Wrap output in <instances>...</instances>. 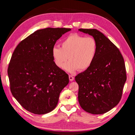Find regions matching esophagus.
Instances as JSON below:
<instances>
[{
    "instance_id": "obj_1",
    "label": "esophagus",
    "mask_w": 135,
    "mask_h": 135,
    "mask_svg": "<svg viewBox=\"0 0 135 135\" xmlns=\"http://www.w3.org/2000/svg\"><path fill=\"white\" fill-rule=\"evenodd\" d=\"M74 77H73L72 75H70L69 76V79H70V81H73V80H74Z\"/></svg>"
}]
</instances>
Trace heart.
Wrapping results in <instances>:
<instances>
[{"instance_id": "1", "label": "heart", "mask_w": 135, "mask_h": 135, "mask_svg": "<svg viewBox=\"0 0 135 135\" xmlns=\"http://www.w3.org/2000/svg\"><path fill=\"white\" fill-rule=\"evenodd\" d=\"M61 45V48L55 46L52 49V58L58 68H62L68 59L70 61L64 68L68 73H74L79 69L84 71L92 65L97 53L94 38L73 34L65 38Z\"/></svg>"}]
</instances>
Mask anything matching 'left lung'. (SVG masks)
Listing matches in <instances>:
<instances>
[{
    "label": "left lung",
    "instance_id": "obj_1",
    "mask_svg": "<svg viewBox=\"0 0 135 135\" xmlns=\"http://www.w3.org/2000/svg\"><path fill=\"white\" fill-rule=\"evenodd\" d=\"M97 43V53L92 65L75 77L79 84L78 99L84 111L102 114L119 103L126 81L124 59L117 47L97 29L80 28Z\"/></svg>",
    "mask_w": 135,
    "mask_h": 135
}]
</instances>
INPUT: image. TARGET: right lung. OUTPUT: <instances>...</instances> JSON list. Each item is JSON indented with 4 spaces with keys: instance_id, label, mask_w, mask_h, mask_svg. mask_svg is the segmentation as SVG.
Returning a JSON list of instances; mask_svg holds the SVG:
<instances>
[{
    "instance_id": "obj_1",
    "label": "right lung",
    "mask_w": 135,
    "mask_h": 135,
    "mask_svg": "<svg viewBox=\"0 0 135 135\" xmlns=\"http://www.w3.org/2000/svg\"><path fill=\"white\" fill-rule=\"evenodd\" d=\"M66 28L38 30L16 47L8 68L11 93L30 113L45 114L56 107L68 75L55 64L52 49Z\"/></svg>"
}]
</instances>
